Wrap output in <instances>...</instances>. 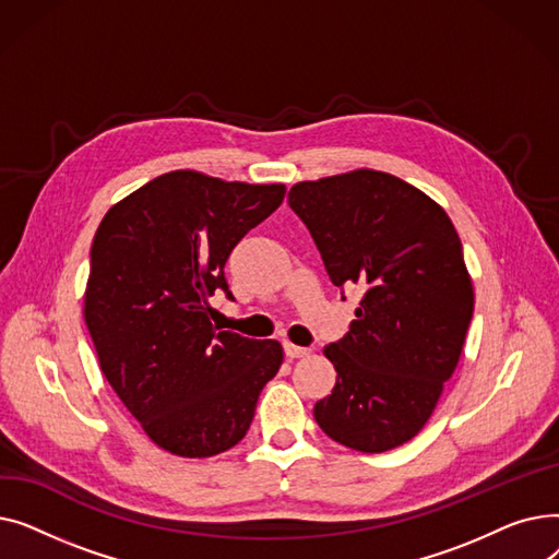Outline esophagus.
<instances>
[{
  "mask_svg": "<svg viewBox=\"0 0 559 559\" xmlns=\"http://www.w3.org/2000/svg\"><path fill=\"white\" fill-rule=\"evenodd\" d=\"M285 356H287L289 360H295V358H306V356H310V348H306V346H297V344H292V342H285Z\"/></svg>",
  "mask_w": 559,
  "mask_h": 559,
  "instance_id": "34e87169",
  "label": "esophagus"
}]
</instances>
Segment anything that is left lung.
I'll return each mask as SVG.
<instances>
[{"mask_svg":"<svg viewBox=\"0 0 559 559\" xmlns=\"http://www.w3.org/2000/svg\"><path fill=\"white\" fill-rule=\"evenodd\" d=\"M287 203L333 285L362 289L348 333L324 346L337 378L314 419L354 451L396 449L430 419L474 314L457 230L419 188L367 167L295 183Z\"/></svg>","mask_w":559,"mask_h":559,"instance_id":"obj_1","label":"left lung"}]
</instances>
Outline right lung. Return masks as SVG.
<instances>
[{"label": "right lung", "mask_w": 559, "mask_h": 559, "mask_svg": "<svg viewBox=\"0 0 559 559\" xmlns=\"http://www.w3.org/2000/svg\"><path fill=\"white\" fill-rule=\"evenodd\" d=\"M283 197V183L176 169L110 205L95 233L83 317L99 367L171 455L211 457L238 444L283 365L281 342L217 331L209 317L217 289L233 299L230 251Z\"/></svg>", "instance_id": "obj_1"}]
</instances>
